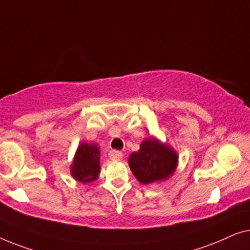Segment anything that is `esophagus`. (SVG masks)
Masks as SVG:
<instances>
[{
  "mask_svg": "<svg viewBox=\"0 0 250 250\" xmlns=\"http://www.w3.org/2000/svg\"><path fill=\"white\" fill-rule=\"evenodd\" d=\"M108 156H110L111 160L119 161V160H122V157H124V154H122L120 150H111V152L108 153Z\"/></svg>",
  "mask_w": 250,
  "mask_h": 250,
  "instance_id": "34e87169",
  "label": "esophagus"
}]
</instances>
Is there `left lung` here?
Returning <instances> with one entry per match:
<instances>
[{
    "label": "left lung",
    "mask_w": 250,
    "mask_h": 250,
    "mask_svg": "<svg viewBox=\"0 0 250 250\" xmlns=\"http://www.w3.org/2000/svg\"><path fill=\"white\" fill-rule=\"evenodd\" d=\"M179 155L156 137L144 139L138 152L130 154L128 163L137 180L143 185L167 180L178 167Z\"/></svg>",
    "instance_id": "8db88e82"
}]
</instances>
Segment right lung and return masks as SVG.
<instances>
[{
    "instance_id": "1",
    "label": "right lung",
    "mask_w": 250,
    "mask_h": 250,
    "mask_svg": "<svg viewBox=\"0 0 250 250\" xmlns=\"http://www.w3.org/2000/svg\"><path fill=\"white\" fill-rule=\"evenodd\" d=\"M100 147L95 143L83 142L78 146L70 167L72 178L82 184L97 180L101 173Z\"/></svg>"
}]
</instances>
